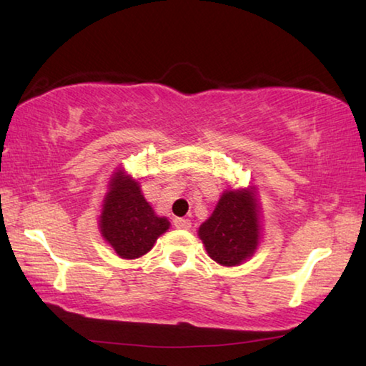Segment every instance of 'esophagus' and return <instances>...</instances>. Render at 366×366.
Segmentation results:
<instances>
[{
  "label": "esophagus",
  "instance_id": "obj_1",
  "mask_svg": "<svg viewBox=\"0 0 366 366\" xmlns=\"http://www.w3.org/2000/svg\"><path fill=\"white\" fill-rule=\"evenodd\" d=\"M174 226L177 229H190L192 222H190V219H185V218H176L174 219Z\"/></svg>",
  "mask_w": 366,
  "mask_h": 366
}]
</instances>
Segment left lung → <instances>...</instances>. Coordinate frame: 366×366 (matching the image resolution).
<instances>
[{"label": "left lung", "mask_w": 366, "mask_h": 366, "mask_svg": "<svg viewBox=\"0 0 366 366\" xmlns=\"http://www.w3.org/2000/svg\"><path fill=\"white\" fill-rule=\"evenodd\" d=\"M250 189L227 190L213 214L198 229L208 255L224 266L240 264L253 255L259 237V216Z\"/></svg>", "instance_id": "1"}]
</instances>
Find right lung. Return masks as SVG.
<instances>
[{
    "instance_id": "right-lung-1",
    "label": "right lung",
    "mask_w": 366,
    "mask_h": 366,
    "mask_svg": "<svg viewBox=\"0 0 366 366\" xmlns=\"http://www.w3.org/2000/svg\"><path fill=\"white\" fill-rule=\"evenodd\" d=\"M168 227L169 221L154 214L139 182L116 172L104 198L100 229L117 255L131 259L145 255Z\"/></svg>"
}]
</instances>
